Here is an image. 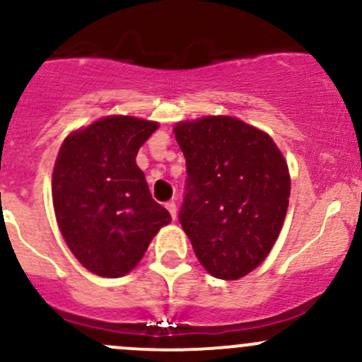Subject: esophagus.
Here are the masks:
<instances>
[{"mask_svg":"<svg viewBox=\"0 0 362 362\" xmlns=\"http://www.w3.org/2000/svg\"><path fill=\"white\" fill-rule=\"evenodd\" d=\"M165 206H166V209H168L170 214H172V218L175 220V218H177V204H175L173 201H168Z\"/></svg>","mask_w":362,"mask_h":362,"instance_id":"34e87169","label":"esophagus"}]
</instances>
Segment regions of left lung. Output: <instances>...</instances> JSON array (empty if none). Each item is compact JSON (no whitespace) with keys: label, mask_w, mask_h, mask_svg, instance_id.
<instances>
[{"label":"left lung","mask_w":362,"mask_h":362,"mask_svg":"<svg viewBox=\"0 0 362 362\" xmlns=\"http://www.w3.org/2000/svg\"><path fill=\"white\" fill-rule=\"evenodd\" d=\"M173 132L187 165L182 228L206 272L245 276L284 225L291 197L285 158L268 134L233 117L180 122Z\"/></svg>","instance_id":"left-lung-1"}]
</instances>
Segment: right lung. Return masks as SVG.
I'll list each match as a JSON object with an SVG mask.
<instances>
[{"label":"right lung","instance_id":"obj_1","mask_svg":"<svg viewBox=\"0 0 362 362\" xmlns=\"http://www.w3.org/2000/svg\"><path fill=\"white\" fill-rule=\"evenodd\" d=\"M156 129V122L106 117L70 134L59 148L51 185L54 214L70 251L94 275H127L172 221L136 163Z\"/></svg>","mask_w":362,"mask_h":362}]
</instances>
